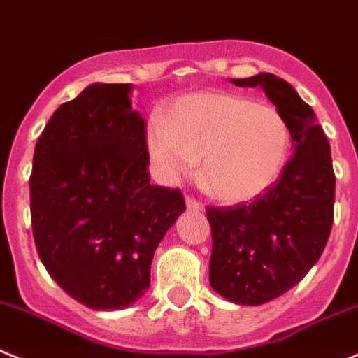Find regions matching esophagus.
Segmentation results:
<instances>
[{
  "label": "esophagus",
  "instance_id": "1",
  "mask_svg": "<svg viewBox=\"0 0 358 358\" xmlns=\"http://www.w3.org/2000/svg\"><path fill=\"white\" fill-rule=\"evenodd\" d=\"M186 207H188V209H192V210H200V209H203L202 202H200L199 199H195V196H192V195L186 196Z\"/></svg>",
  "mask_w": 358,
  "mask_h": 358
}]
</instances>
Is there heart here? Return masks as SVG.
Instances as JSON below:
<instances>
[{"label": "heart", "instance_id": "b5f03b06", "mask_svg": "<svg viewBox=\"0 0 358 358\" xmlns=\"http://www.w3.org/2000/svg\"><path fill=\"white\" fill-rule=\"evenodd\" d=\"M290 145L281 112L223 91L179 98L165 122L148 130L149 155L165 181L188 176L202 159V186L228 203L267 192L283 172Z\"/></svg>", "mask_w": 358, "mask_h": 358}]
</instances>
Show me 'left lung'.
I'll return each instance as SVG.
<instances>
[{
    "instance_id": "obj_1",
    "label": "left lung",
    "mask_w": 358,
    "mask_h": 358,
    "mask_svg": "<svg viewBox=\"0 0 358 358\" xmlns=\"http://www.w3.org/2000/svg\"><path fill=\"white\" fill-rule=\"evenodd\" d=\"M230 83L264 90L287 119L295 149L267 192L206 210L210 287L236 304L260 306L287 294L322 257L334 223L336 176L327 135L287 80L258 73Z\"/></svg>"
}]
</instances>
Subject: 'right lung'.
Listing matches in <instances>:
<instances>
[{
	"label": "right lung",
	"mask_w": 358,
	"mask_h": 358,
	"mask_svg": "<svg viewBox=\"0 0 358 358\" xmlns=\"http://www.w3.org/2000/svg\"><path fill=\"white\" fill-rule=\"evenodd\" d=\"M130 84H93L43 128L29 177L36 251L50 278L91 309H122L149 288L155 251L186 209L151 185L145 121Z\"/></svg>",
	"instance_id": "add662e5"
}]
</instances>
